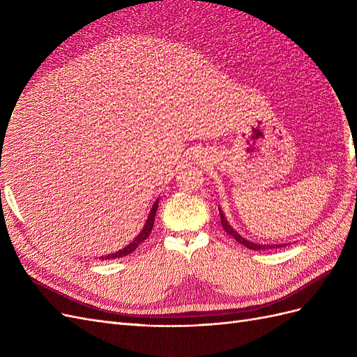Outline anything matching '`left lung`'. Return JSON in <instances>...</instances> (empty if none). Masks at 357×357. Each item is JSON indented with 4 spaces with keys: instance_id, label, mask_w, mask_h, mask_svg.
Returning a JSON list of instances; mask_svg holds the SVG:
<instances>
[{
    "instance_id": "8db88e82",
    "label": "left lung",
    "mask_w": 357,
    "mask_h": 357,
    "mask_svg": "<svg viewBox=\"0 0 357 357\" xmlns=\"http://www.w3.org/2000/svg\"><path fill=\"white\" fill-rule=\"evenodd\" d=\"M219 214H220V222H222V226H223V229L226 231V234H229L231 236H234L235 238V241H238L240 244H244L247 248H250V250H266V248H277V247H282L280 244H275V245H262V244H255V243H252V241H247L245 238H243V236L236 232V231H234V228L232 226L226 222V219H225V215H223V213H222V210L219 208Z\"/></svg>"
}]
</instances>
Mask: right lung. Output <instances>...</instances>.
Listing matches in <instances>:
<instances>
[{
    "label": "right lung",
    "mask_w": 357,
    "mask_h": 357,
    "mask_svg": "<svg viewBox=\"0 0 357 357\" xmlns=\"http://www.w3.org/2000/svg\"><path fill=\"white\" fill-rule=\"evenodd\" d=\"M158 202H159V199H156V202L153 204V207H152V210H150V214H149V219H147V222H146V225H144V228H143V231L139 232V235L137 236V238L131 243V244H128L125 248H122V250H119V252H116V253H112V255H107V256H102L101 259H117V257H122V256H128L129 253H132L135 248L142 244L147 236H149V234L152 232V228H153V223H155V215H156V210H158Z\"/></svg>",
    "instance_id": "right-lung-1"
}]
</instances>
